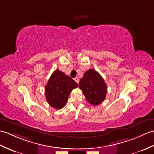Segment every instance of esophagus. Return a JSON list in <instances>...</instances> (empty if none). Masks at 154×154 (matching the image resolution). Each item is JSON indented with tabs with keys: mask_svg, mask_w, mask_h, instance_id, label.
Returning a JSON list of instances; mask_svg holds the SVG:
<instances>
[{
	"mask_svg": "<svg viewBox=\"0 0 154 154\" xmlns=\"http://www.w3.org/2000/svg\"><path fill=\"white\" fill-rule=\"evenodd\" d=\"M74 80H75V81L77 83H79V78H78V77H75V78H74Z\"/></svg>",
	"mask_w": 154,
	"mask_h": 154,
	"instance_id": "34e87169",
	"label": "esophagus"
}]
</instances>
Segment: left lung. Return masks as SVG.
<instances>
[{"instance_id":"8db88e82","label":"left lung","mask_w":154,"mask_h":154,"mask_svg":"<svg viewBox=\"0 0 154 154\" xmlns=\"http://www.w3.org/2000/svg\"><path fill=\"white\" fill-rule=\"evenodd\" d=\"M79 87L92 105L97 106L106 98L107 85L102 77L94 69H90L86 71L80 79Z\"/></svg>"}]
</instances>
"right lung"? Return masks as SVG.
Segmentation results:
<instances>
[{
  "mask_svg": "<svg viewBox=\"0 0 154 154\" xmlns=\"http://www.w3.org/2000/svg\"><path fill=\"white\" fill-rule=\"evenodd\" d=\"M78 87L75 81L59 69L55 70L45 86L46 101L56 109L65 106L73 89Z\"/></svg>",
  "mask_w": 154,
  "mask_h": 154,
  "instance_id": "obj_1",
  "label": "right lung"
}]
</instances>
